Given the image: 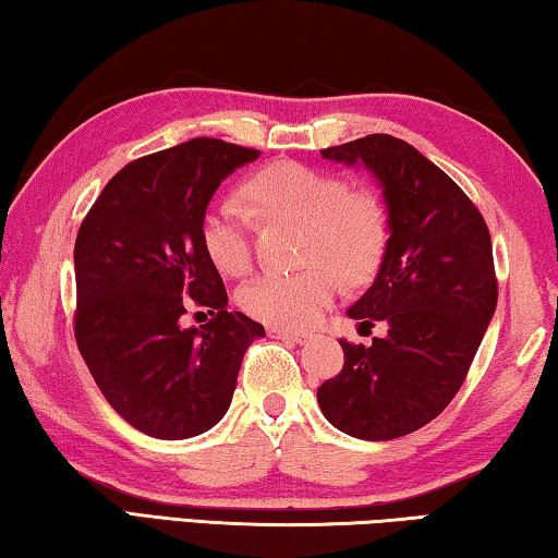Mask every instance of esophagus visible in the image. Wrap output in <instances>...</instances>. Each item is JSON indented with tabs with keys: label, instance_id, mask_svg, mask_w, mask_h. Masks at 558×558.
Listing matches in <instances>:
<instances>
[{
	"label": "esophagus",
	"instance_id": "1",
	"mask_svg": "<svg viewBox=\"0 0 558 558\" xmlns=\"http://www.w3.org/2000/svg\"><path fill=\"white\" fill-rule=\"evenodd\" d=\"M268 335L272 339H286V342H292V344H302L310 339V335L305 332H292V329H280V327H270Z\"/></svg>",
	"mask_w": 558,
	"mask_h": 558
}]
</instances>
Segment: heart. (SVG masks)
<instances>
[{
	"label": "heart",
	"mask_w": 558,
	"mask_h": 558,
	"mask_svg": "<svg viewBox=\"0 0 558 558\" xmlns=\"http://www.w3.org/2000/svg\"><path fill=\"white\" fill-rule=\"evenodd\" d=\"M243 199L260 219L300 223L295 272H266L239 290L245 315L280 329H305L332 305L337 276L364 282L379 266L389 221L379 196L369 189H347L344 179L300 162H278L245 179ZM199 239L204 253L226 276H243L251 266L245 221L235 206L219 204L204 214Z\"/></svg>",
	"instance_id": "b5f03b06"
}]
</instances>
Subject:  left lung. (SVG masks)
I'll return each instance as SVG.
<instances>
[{
	"mask_svg": "<svg viewBox=\"0 0 558 558\" xmlns=\"http://www.w3.org/2000/svg\"><path fill=\"white\" fill-rule=\"evenodd\" d=\"M323 157L374 174L389 241L372 288L347 310L359 327L384 323L386 335L342 339L344 366L317 403L352 438L409 436L458 393L495 315L493 241L465 192L399 137L366 135Z\"/></svg>",
	"mask_w": 558,
	"mask_h": 558,
	"instance_id": "obj_1",
	"label": "left lung"
}]
</instances>
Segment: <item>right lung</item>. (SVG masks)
<instances>
[{"mask_svg":"<svg viewBox=\"0 0 558 558\" xmlns=\"http://www.w3.org/2000/svg\"><path fill=\"white\" fill-rule=\"evenodd\" d=\"M258 155L194 137L140 157L81 223L75 342L106 401L145 436L184 440L214 428L245 349L266 337L263 325L226 310L223 280L199 239L216 189ZM189 296L217 310L211 324L181 327Z\"/></svg>","mask_w":558,"mask_h":558,"instance_id":"1","label":"right lung"}]
</instances>
